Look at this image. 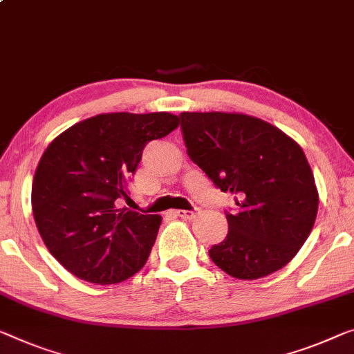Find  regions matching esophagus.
I'll list each match as a JSON object with an SVG mask.
<instances>
[{
    "instance_id": "34e87169",
    "label": "esophagus",
    "mask_w": 354,
    "mask_h": 354,
    "mask_svg": "<svg viewBox=\"0 0 354 354\" xmlns=\"http://www.w3.org/2000/svg\"><path fill=\"white\" fill-rule=\"evenodd\" d=\"M198 214H199L198 209H194V210H176V215L180 216V218H183V220H192Z\"/></svg>"
}]
</instances>
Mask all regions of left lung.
I'll return each instance as SVG.
<instances>
[{
    "instance_id": "1",
    "label": "left lung",
    "mask_w": 354,
    "mask_h": 354,
    "mask_svg": "<svg viewBox=\"0 0 354 354\" xmlns=\"http://www.w3.org/2000/svg\"><path fill=\"white\" fill-rule=\"evenodd\" d=\"M188 156L221 192L237 196L230 231L209 250L239 280L268 277L307 241L319 196L306 153L295 139L261 118L237 112H183Z\"/></svg>"
}]
</instances>
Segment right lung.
<instances>
[{
	"instance_id": "1",
	"label": "right lung",
	"mask_w": 354,
	"mask_h": 354,
	"mask_svg": "<svg viewBox=\"0 0 354 354\" xmlns=\"http://www.w3.org/2000/svg\"><path fill=\"white\" fill-rule=\"evenodd\" d=\"M169 112L100 113L52 140L31 188L35 221L48 252L80 280L112 285L144 268L161 225L118 201L147 142L178 127Z\"/></svg>"
}]
</instances>
